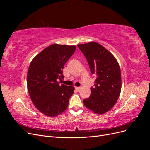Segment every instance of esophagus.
Returning <instances> with one entry per match:
<instances>
[{
  "instance_id": "esophagus-1",
  "label": "esophagus",
  "mask_w": 150,
  "mask_h": 150,
  "mask_svg": "<svg viewBox=\"0 0 150 150\" xmlns=\"http://www.w3.org/2000/svg\"><path fill=\"white\" fill-rule=\"evenodd\" d=\"M75 88H76V89L77 91H79L81 89V88H80V87H76Z\"/></svg>"
}]
</instances>
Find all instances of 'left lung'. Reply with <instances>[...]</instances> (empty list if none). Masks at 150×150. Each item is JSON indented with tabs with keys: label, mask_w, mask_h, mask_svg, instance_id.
I'll return each instance as SVG.
<instances>
[{
	"label": "left lung",
	"mask_w": 150,
	"mask_h": 150,
	"mask_svg": "<svg viewBox=\"0 0 150 150\" xmlns=\"http://www.w3.org/2000/svg\"><path fill=\"white\" fill-rule=\"evenodd\" d=\"M96 77L91 88V96L83 100L84 106L98 115L110 111L121 93V76L118 62L114 56L101 44L95 42L78 45Z\"/></svg>",
	"instance_id": "left-lung-1"
}]
</instances>
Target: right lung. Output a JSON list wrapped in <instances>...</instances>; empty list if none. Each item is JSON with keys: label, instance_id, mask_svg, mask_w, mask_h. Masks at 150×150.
Instances as JSON below:
<instances>
[{"label": "right lung", "instance_id": "right-lung-1", "mask_svg": "<svg viewBox=\"0 0 150 150\" xmlns=\"http://www.w3.org/2000/svg\"><path fill=\"white\" fill-rule=\"evenodd\" d=\"M76 49L75 46L54 44L30 62L27 76L28 92L35 108L46 116H58L68 106L74 88L60 84L57 79L64 78V66Z\"/></svg>", "mask_w": 150, "mask_h": 150}]
</instances>
